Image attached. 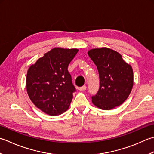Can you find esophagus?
Listing matches in <instances>:
<instances>
[{"label": "esophagus", "mask_w": 154, "mask_h": 154, "mask_svg": "<svg viewBox=\"0 0 154 154\" xmlns=\"http://www.w3.org/2000/svg\"><path fill=\"white\" fill-rule=\"evenodd\" d=\"M86 89H87V87H86V86H85V85H83V86H82V87H79V90H80V91H85Z\"/></svg>", "instance_id": "1"}]
</instances>
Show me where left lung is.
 <instances>
[{"label": "left lung", "instance_id": "1", "mask_svg": "<svg viewBox=\"0 0 154 154\" xmlns=\"http://www.w3.org/2000/svg\"><path fill=\"white\" fill-rule=\"evenodd\" d=\"M88 55L97 66L99 88L91 97L95 106L110 110L124 102L133 87L134 73L131 65L112 49L103 47L88 51Z\"/></svg>", "mask_w": 154, "mask_h": 154}]
</instances>
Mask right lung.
Here are the masks:
<instances>
[{"mask_svg": "<svg viewBox=\"0 0 154 154\" xmlns=\"http://www.w3.org/2000/svg\"><path fill=\"white\" fill-rule=\"evenodd\" d=\"M78 49L54 48L29 67L26 75V91L39 109L50 116H58L67 110L76 91L68 66Z\"/></svg>", "mask_w": 154, "mask_h": 154, "instance_id": "obj_1", "label": "right lung"}]
</instances>
